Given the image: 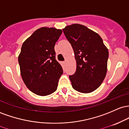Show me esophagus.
Wrapping results in <instances>:
<instances>
[{
    "label": "esophagus",
    "mask_w": 129,
    "mask_h": 129,
    "mask_svg": "<svg viewBox=\"0 0 129 129\" xmlns=\"http://www.w3.org/2000/svg\"><path fill=\"white\" fill-rule=\"evenodd\" d=\"M63 63L65 64V63H66V61H63Z\"/></svg>",
    "instance_id": "esophagus-1"
}]
</instances>
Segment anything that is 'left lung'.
I'll return each instance as SVG.
<instances>
[{
  "label": "left lung",
  "instance_id": "obj_1",
  "mask_svg": "<svg viewBox=\"0 0 129 129\" xmlns=\"http://www.w3.org/2000/svg\"><path fill=\"white\" fill-rule=\"evenodd\" d=\"M71 44L77 62L74 74L69 76L72 88L89 93L99 88L107 71L108 49L98 33L86 26L74 24L63 29Z\"/></svg>",
  "mask_w": 129,
  "mask_h": 129
}]
</instances>
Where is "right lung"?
Returning <instances> with one entry per match:
<instances>
[{
    "mask_svg": "<svg viewBox=\"0 0 129 129\" xmlns=\"http://www.w3.org/2000/svg\"><path fill=\"white\" fill-rule=\"evenodd\" d=\"M62 30L42 27L23 43L18 61L21 77L33 93L44 96L57 89L63 68L55 59L54 46Z\"/></svg>",
    "mask_w": 129,
    "mask_h": 129,
    "instance_id": "obj_1",
    "label": "right lung"
}]
</instances>
